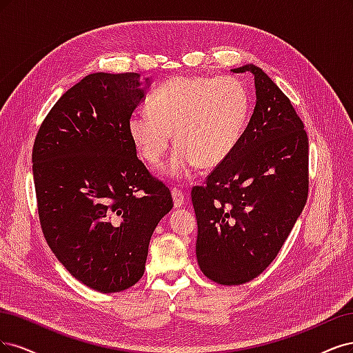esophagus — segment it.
Segmentation results:
<instances>
[{
  "label": "esophagus",
  "instance_id": "esophagus-1",
  "mask_svg": "<svg viewBox=\"0 0 353 353\" xmlns=\"http://www.w3.org/2000/svg\"><path fill=\"white\" fill-rule=\"evenodd\" d=\"M172 196H173V202H174L176 208L183 207V203H185V193L183 192H181L177 188H173L172 189Z\"/></svg>",
  "mask_w": 353,
  "mask_h": 353
}]
</instances>
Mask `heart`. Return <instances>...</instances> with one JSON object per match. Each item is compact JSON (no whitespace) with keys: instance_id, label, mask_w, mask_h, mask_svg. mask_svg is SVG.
Here are the masks:
<instances>
[{"instance_id":"obj_1","label":"heart","mask_w":353,"mask_h":353,"mask_svg":"<svg viewBox=\"0 0 353 353\" xmlns=\"http://www.w3.org/2000/svg\"><path fill=\"white\" fill-rule=\"evenodd\" d=\"M249 92L233 76H176L158 88L150 111L129 117V134L143 160L160 164L172 133L176 150L165 173L189 177L198 165L212 168L230 157L249 114Z\"/></svg>"}]
</instances>
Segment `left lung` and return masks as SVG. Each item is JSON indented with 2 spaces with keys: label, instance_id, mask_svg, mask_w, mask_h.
<instances>
[{
  "label": "left lung",
  "instance_id": "1",
  "mask_svg": "<svg viewBox=\"0 0 353 353\" xmlns=\"http://www.w3.org/2000/svg\"><path fill=\"white\" fill-rule=\"evenodd\" d=\"M256 104L236 150L192 189L196 258L224 286L254 280L274 259L308 198V134L281 89L254 64Z\"/></svg>",
  "mask_w": 353,
  "mask_h": 353
}]
</instances>
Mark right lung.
I'll use <instances>...</instances> for the list:
<instances>
[{
	"instance_id": "add662e5",
	"label": "right lung",
	"mask_w": 353,
	"mask_h": 353,
	"mask_svg": "<svg viewBox=\"0 0 353 353\" xmlns=\"http://www.w3.org/2000/svg\"><path fill=\"white\" fill-rule=\"evenodd\" d=\"M139 73H94L55 102L32 151L39 221L54 255L101 293L143 276L151 236L173 208L170 189L136 155L129 117Z\"/></svg>"
}]
</instances>
